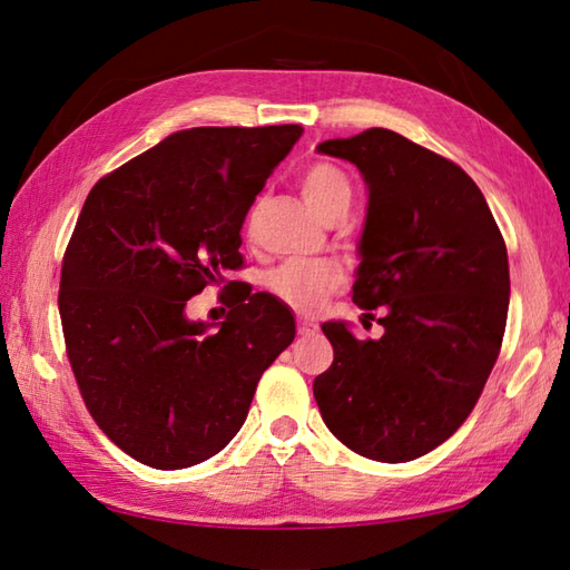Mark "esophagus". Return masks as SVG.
Returning <instances> with one entry per match:
<instances>
[{"label": "esophagus", "instance_id": "esophagus-1", "mask_svg": "<svg viewBox=\"0 0 570 570\" xmlns=\"http://www.w3.org/2000/svg\"><path fill=\"white\" fill-rule=\"evenodd\" d=\"M296 328H298L301 335H311V333L318 331V325L313 323V321H308V318H298V321H296Z\"/></svg>", "mask_w": 570, "mask_h": 570}]
</instances>
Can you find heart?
Segmentation results:
<instances>
[{"instance_id": "heart-1", "label": "heart", "mask_w": 570, "mask_h": 570, "mask_svg": "<svg viewBox=\"0 0 570 570\" xmlns=\"http://www.w3.org/2000/svg\"><path fill=\"white\" fill-rule=\"evenodd\" d=\"M301 193H304L311 210L321 220L331 223L333 217L345 215L353 188H350V178L343 168H337L331 161H316L306 166V171L301 174ZM259 213L262 205L257 203L247 217L249 237L259 223ZM343 282L345 274L335 262H286L272 274L269 288L288 308L313 313L325 304V298L343 286Z\"/></svg>"}]
</instances>
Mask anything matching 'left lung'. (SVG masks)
I'll return each mask as SVG.
<instances>
[{
	"label": "left lung",
	"instance_id": "8db88e82",
	"mask_svg": "<svg viewBox=\"0 0 570 570\" xmlns=\"http://www.w3.org/2000/svg\"><path fill=\"white\" fill-rule=\"evenodd\" d=\"M318 151L353 161L370 188L353 301L384 335L323 323L333 365L313 382L325 426L362 458L406 463L451 439L500 357L510 264L498 223L463 168L372 127Z\"/></svg>",
	"mask_w": 570,
	"mask_h": 570
}]
</instances>
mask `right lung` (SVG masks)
Instances as JSON below:
<instances>
[{
    "mask_svg": "<svg viewBox=\"0 0 570 570\" xmlns=\"http://www.w3.org/2000/svg\"><path fill=\"white\" fill-rule=\"evenodd\" d=\"M301 125L174 131L102 176L72 229L58 311L90 416L156 470L220 453L264 370L294 343V316L227 272L245 266L242 223ZM223 285L220 332L188 322L187 298Z\"/></svg>",
    "mask_w": 570,
    "mask_h": 570,
    "instance_id": "add662e5",
    "label": "right lung"
}]
</instances>
